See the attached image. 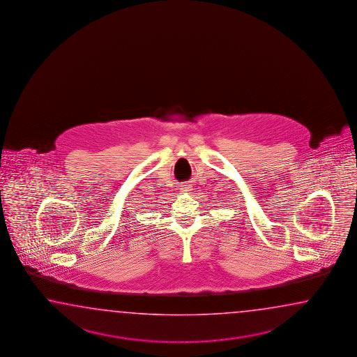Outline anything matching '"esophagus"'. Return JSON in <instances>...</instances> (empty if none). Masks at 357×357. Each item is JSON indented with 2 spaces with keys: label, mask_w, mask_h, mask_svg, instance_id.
<instances>
[{
  "label": "esophagus",
  "mask_w": 357,
  "mask_h": 357,
  "mask_svg": "<svg viewBox=\"0 0 357 357\" xmlns=\"http://www.w3.org/2000/svg\"><path fill=\"white\" fill-rule=\"evenodd\" d=\"M180 189H181L182 192H190L191 190H192V186L189 185V183H182L181 186H180Z\"/></svg>",
  "instance_id": "1"
}]
</instances>
